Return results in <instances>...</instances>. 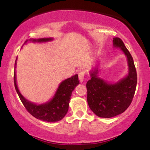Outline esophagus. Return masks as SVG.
Listing matches in <instances>:
<instances>
[{
    "instance_id": "obj_1",
    "label": "esophagus",
    "mask_w": 150,
    "mask_h": 150,
    "mask_svg": "<svg viewBox=\"0 0 150 150\" xmlns=\"http://www.w3.org/2000/svg\"><path fill=\"white\" fill-rule=\"evenodd\" d=\"M79 80L81 82H82L85 80V71H80V73H79Z\"/></svg>"
}]
</instances>
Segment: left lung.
<instances>
[{
    "label": "left lung",
    "mask_w": 150,
    "mask_h": 150,
    "mask_svg": "<svg viewBox=\"0 0 150 150\" xmlns=\"http://www.w3.org/2000/svg\"><path fill=\"white\" fill-rule=\"evenodd\" d=\"M113 42L126 56L129 73L117 83L109 84L98 77L97 68L91 71L92 77L86 85L87 103L93 112L101 118H111L124 112L131 104L137 85V72L131 54L120 38H113Z\"/></svg>",
    "instance_id": "obj_1"
}]
</instances>
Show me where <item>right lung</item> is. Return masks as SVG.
Listing matches in <instances>:
<instances>
[{
    "instance_id": "add662e5",
    "label": "right lung",
    "mask_w": 150,
    "mask_h": 150,
    "mask_svg": "<svg viewBox=\"0 0 150 150\" xmlns=\"http://www.w3.org/2000/svg\"><path fill=\"white\" fill-rule=\"evenodd\" d=\"M30 40L32 42H43L51 41L52 40V39L51 38L44 39H44H39L37 40V39H30ZM16 61L15 63V69ZM14 83L15 89L20 100L27 111L31 115H32L37 119L44 120V121L57 122L63 119V117L68 112L72 92L74 90L75 87L78 84H80V81L78 80L77 75H74L63 81L60 84L53 99L49 102L39 105L30 102L22 95L17 86L15 71H14Z\"/></svg>"
}]
</instances>
